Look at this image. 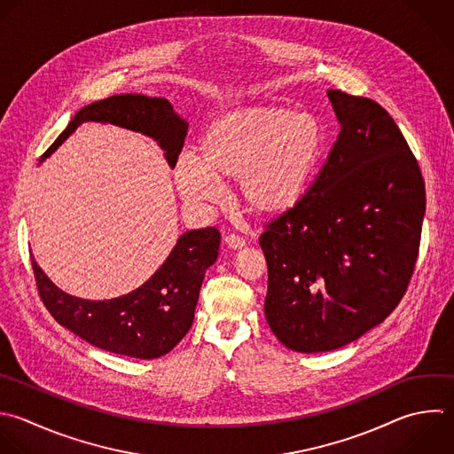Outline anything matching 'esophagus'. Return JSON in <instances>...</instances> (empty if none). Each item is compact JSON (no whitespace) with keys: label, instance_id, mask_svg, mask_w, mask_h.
I'll list each match as a JSON object with an SVG mask.
<instances>
[{"label":"esophagus","instance_id":"1","mask_svg":"<svg viewBox=\"0 0 454 454\" xmlns=\"http://www.w3.org/2000/svg\"><path fill=\"white\" fill-rule=\"evenodd\" d=\"M225 243H227L231 248L238 250V248H243L247 241H245V238L239 236V234H227V236H225Z\"/></svg>","mask_w":454,"mask_h":454}]
</instances>
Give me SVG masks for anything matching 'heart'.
<instances>
[{"label": "heart", "instance_id": "b5f03b06", "mask_svg": "<svg viewBox=\"0 0 454 454\" xmlns=\"http://www.w3.org/2000/svg\"><path fill=\"white\" fill-rule=\"evenodd\" d=\"M326 151L328 133L316 117L282 106L247 108L215 121L199 151H183L174 177L193 204L216 202L222 183L238 181L247 211L277 216L307 195Z\"/></svg>", "mask_w": 454, "mask_h": 454}]
</instances>
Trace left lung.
<instances>
[{
    "label": "left lung",
    "instance_id": "obj_1",
    "mask_svg": "<svg viewBox=\"0 0 454 454\" xmlns=\"http://www.w3.org/2000/svg\"><path fill=\"white\" fill-rule=\"evenodd\" d=\"M340 133L307 195L266 223V321L300 353L332 351L401 301L419 255L426 188L378 103L328 90Z\"/></svg>",
    "mask_w": 454,
    "mask_h": 454
}]
</instances>
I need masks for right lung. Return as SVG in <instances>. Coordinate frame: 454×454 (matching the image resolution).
Listing matches in <instances>:
<instances>
[{
  "label": "right lung",
  "instance_id": "obj_1",
  "mask_svg": "<svg viewBox=\"0 0 454 454\" xmlns=\"http://www.w3.org/2000/svg\"><path fill=\"white\" fill-rule=\"evenodd\" d=\"M110 122L154 138L176 167L188 131L163 98L121 94L82 108L66 131L43 154L48 158L80 124ZM220 232L215 227L184 232L160 270L138 289L103 301L82 300L60 291L39 268H32L39 296L50 314L67 330L105 351L133 358H158L188 333L206 270L216 261Z\"/></svg>",
  "mask_w": 454,
  "mask_h": 454
}]
</instances>
